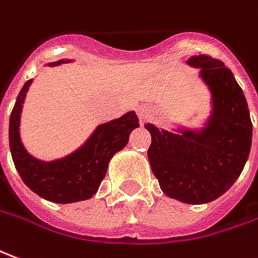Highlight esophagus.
<instances>
[{
  "label": "esophagus",
  "mask_w": 258,
  "mask_h": 258,
  "mask_svg": "<svg viewBox=\"0 0 258 258\" xmlns=\"http://www.w3.org/2000/svg\"><path fill=\"white\" fill-rule=\"evenodd\" d=\"M137 115H138V118H140L141 124H144V122L150 118V110H148V107H145V106L138 107V108H137Z\"/></svg>",
  "instance_id": "obj_1"
}]
</instances>
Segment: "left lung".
Returning <instances> with one entry per match:
<instances>
[{"mask_svg":"<svg viewBox=\"0 0 258 258\" xmlns=\"http://www.w3.org/2000/svg\"><path fill=\"white\" fill-rule=\"evenodd\" d=\"M209 93L208 115L199 127L186 122L169 130L151 122L148 159L166 196L189 205L217 199L232 188L246 165L253 125L244 93L225 63L206 55L190 56Z\"/></svg>","mask_w":258,"mask_h":258,"instance_id":"obj_1","label":"left lung"}]
</instances>
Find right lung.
Here are the masks:
<instances>
[{
    "label": "right lung",
    "mask_w": 258,
    "mask_h": 258,
    "mask_svg": "<svg viewBox=\"0 0 258 258\" xmlns=\"http://www.w3.org/2000/svg\"><path fill=\"white\" fill-rule=\"evenodd\" d=\"M70 62L73 59H60L43 66ZM33 79L28 80L21 89L10 117V148L15 168L26 186L49 202L73 203L90 199L99 190L114 154L127 145L131 131L140 127L136 111L99 124L85 143L68 155L43 161L33 157L21 138V115Z\"/></svg>",
    "instance_id": "1"
}]
</instances>
